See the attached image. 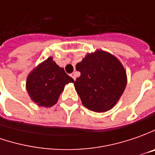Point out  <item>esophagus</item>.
<instances>
[{
    "label": "esophagus",
    "mask_w": 155,
    "mask_h": 155,
    "mask_svg": "<svg viewBox=\"0 0 155 155\" xmlns=\"http://www.w3.org/2000/svg\"><path fill=\"white\" fill-rule=\"evenodd\" d=\"M76 76H77V75H76V73H75V72L73 73V74H71V77H72L73 79L74 80V81H75V79H76Z\"/></svg>",
    "instance_id": "obj_1"
}]
</instances>
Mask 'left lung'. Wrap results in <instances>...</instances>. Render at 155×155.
Masks as SVG:
<instances>
[{
    "label": "left lung",
    "instance_id": "8db88e82",
    "mask_svg": "<svg viewBox=\"0 0 155 155\" xmlns=\"http://www.w3.org/2000/svg\"><path fill=\"white\" fill-rule=\"evenodd\" d=\"M81 76L74 87L83 105L95 112L111 109L119 100L127 84L125 69L120 61L104 51L88 53L76 64Z\"/></svg>",
    "mask_w": 155,
    "mask_h": 155
}]
</instances>
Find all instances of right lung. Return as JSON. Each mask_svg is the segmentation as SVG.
I'll return each mask as SVG.
<instances>
[{
	"label": "right lung",
	"instance_id": "1",
	"mask_svg": "<svg viewBox=\"0 0 155 155\" xmlns=\"http://www.w3.org/2000/svg\"><path fill=\"white\" fill-rule=\"evenodd\" d=\"M70 82H74L72 78L52 57H49L30 73L26 80V90L38 105L51 107L57 103L65 85Z\"/></svg>",
	"mask_w": 155,
	"mask_h": 155
}]
</instances>
